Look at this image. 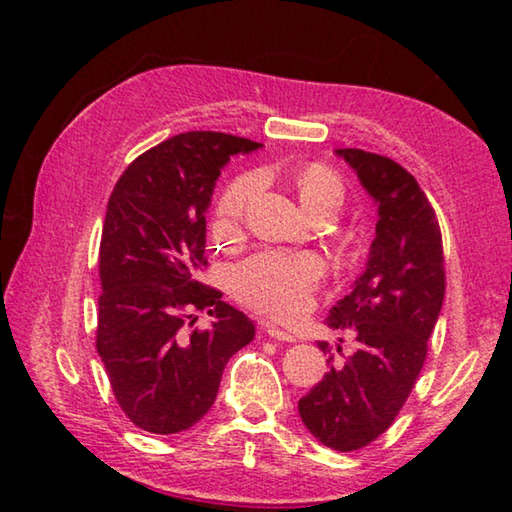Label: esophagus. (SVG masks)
Wrapping results in <instances>:
<instances>
[{
	"mask_svg": "<svg viewBox=\"0 0 512 512\" xmlns=\"http://www.w3.org/2000/svg\"><path fill=\"white\" fill-rule=\"evenodd\" d=\"M266 334L271 336V339H277V341H287V343H293L296 341V336H293L291 332H284V329H280L277 325H273V323H266Z\"/></svg>",
	"mask_w": 512,
	"mask_h": 512,
	"instance_id": "esophagus-1",
	"label": "esophagus"
}]
</instances>
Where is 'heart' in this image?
<instances>
[{
	"mask_svg": "<svg viewBox=\"0 0 512 512\" xmlns=\"http://www.w3.org/2000/svg\"><path fill=\"white\" fill-rule=\"evenodd\" d=\"M257 189V173H241L225 185L214 207L212 230L216 237L235 235ZM296 189L302 205L311 214L323 207L336 210L343 201V180L339 173L320 162H311L296 173ZM323 277L325 262L314 253L264 250L237 264L232 271V291L244 305L262 314L289 318L309 307Z\"/></svg>",
	"mask_w": 512,
	"mask_h": 512,
	"instance_id": "heart-1",
	"label": "heart"
}]
</instances>
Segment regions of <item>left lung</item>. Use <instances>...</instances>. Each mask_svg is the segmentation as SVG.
<instances>
[{
	"mask_svg": "<svg viewBox=\"0 0 512 512\" xmlns=\"http://www.w3.org/2000/svg\"><path fill=\"white\" fill-rule=\"evenodd\" d=\"M377 203V235L350 296L329 309L327 325L354 341L329 354L323 379L298 402L300 418L336 452L370 445L391 427L427 359L445 298L443 235L429 198L386 155L339 149Z\"/></svg>",
	"mask_w": 512,
	"mask_h": 512,
	"instance_id": "1",
	"label": "left lung"
}]
</instances>
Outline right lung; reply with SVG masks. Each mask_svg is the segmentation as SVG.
I'll return each mask as SVG.
<instances>
[{
	"label": "right lung",
	"instance_id": "add662e5",
	"mask_svg": "<svg viewBox=\"0 0 512 512\" xmlns=\"http://www.w3.org/2000/svg\"><path fill=\"white\" fill-rule=\"evenodd\" d=\"M259 146L214 131L180 133L128 164L110 194L97 352L121 411L149 433L194 427L216 400L225 363L255 336L253 320L198 273L207 266L205 210L216 178L230 155ZM194 310L215 316L210 330L186 329Z\"/></svg>",
	"mask_w": 512,
	"mask_h": 512
}]
</instances>
